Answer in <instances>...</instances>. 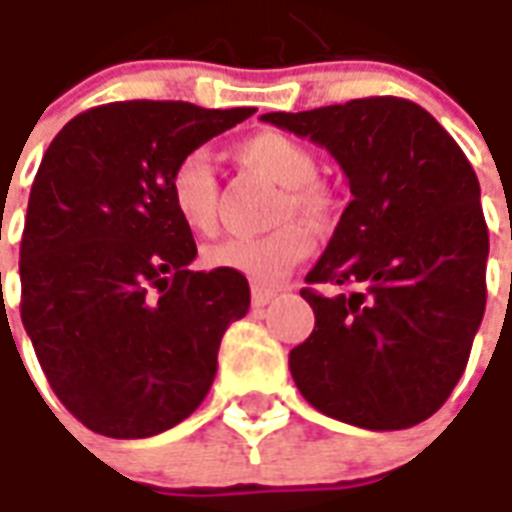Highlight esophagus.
Masks as SVG:
<instances>
[{
	"mask_svg": "<svg viewBox=\"0 0 512 512\" xmlns=\"http://www.w3.org/2000/svg\"><path fill=\"white\" fill-rule=\"evenodd\" d=\"M275 292L273 289H262V286H253V295H250V300H253V306L256 308H264L267 303H273Z\"/></svg>",
	"mask_w": 512,
	"mask_h": 512,
	"instance_id": "34e87169",
	"label": "esophagus"
}]
</instances>
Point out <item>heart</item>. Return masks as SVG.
I'll return each instance as SVG.
<instances>
[{"label": "heart", "instance_id": "1", "mask_svg": "<svg viewBox=\"0 0 512 512\" xmlns=\"http://www.w3.org/2000/svg\"><path fill=\"white\" fill-rule=\"evenodd\" d=\"M245 168L262 173L284 187L275 220L306 217L320 223L331 215L333 198L317 179V157L311 148L281 132H253L234 148ZM168 198L173 212L195 234H209L217 223V176L206 151H190L173 165L168 176ZM311 250V239L300 226H281L262 237H228L201 250L206 270H228L250 284H278Z\"/></svg>", "mask_w": 512, "mask_h": 512}]
</instances>
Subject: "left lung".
<instances>
[{
  "instance_id": "obj_1",
  "label": "left lung",
  "mask_w": 512,
  "mask_h": 512,
  "mask_svg": "<svg viewBox=\"0 0 512 512\" xmlns=\"http://www.w3.org/2000/svg\"><path fill=\"white\" fill-rule=\"evenodd\" d=\"M264 123L328 148L353 201L306 275L314 331L289 353L297 389L331 419L405 430L447 402L485 314L480 181L447 129L397 96Z\"/></svg>"
}]
</instances>
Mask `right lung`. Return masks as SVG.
Returning <instances> with one entry per match:
<instances>
[{
  "label": "right lung",
  "instance_id": "obj_1",
  "mask_svg": "<svg viewBox=\"0 0 512 512\" xmlns=\"http://www.w3.org/2000/svg\"><path fill=\"white\" fill-rule=\"evenodd\" d=\"M256 110L115 101L76 115L43 154L21 237V322L43 375L93 433L148 438L212 389L248 278L195 273L168 176Z\"/></svg>",
  "mask_w": 512,
  "mask_h": 512
}]
</instances>
